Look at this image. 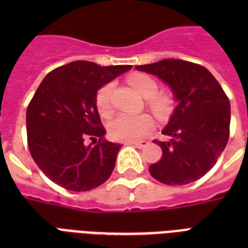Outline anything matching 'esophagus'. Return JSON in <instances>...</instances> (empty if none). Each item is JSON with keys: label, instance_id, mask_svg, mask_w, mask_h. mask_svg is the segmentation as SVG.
Wrapping results in <instances>:
<instances>
[{"label": "esophagus", "instance_id": "esophagus-1", "mask_svg": "<svg viewBox=\"0 0 248 248\" xmlns=\"http://www.w3.org/2000/svg\"><path fill=\"white\" fill-rule=\"evenodd\" d=\"M130 144H131V145H134L135 148H139V149H141V148L147 147L148 141L143 140V141H138V143H130Z\"/></svg>", "mask_w": 248, "mask_h": 248}]
</instances>
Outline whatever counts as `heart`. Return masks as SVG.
<instances>
[{"label": "heart", "mask_w": 248, "mask_h": 248, "mask_svg": "<svg viewBox=\"0 0 248 248\" xmlns=\"http://www.w3.org/2000/svg\"><path fill=\"white\" fill-rule=\"evenodd\" d=\"M127 82L145 97L147 108L159 121L167 120L175 107V96L169 90H158V82L153 77L144 73H134L128 76ZM114 85L108 82L97 90L95 103L96 108L103 117H109L113 113L112 95ZM155 126L153 117L143 113L138 116L120 114L109 124V132L113 139L134 143L149 135Z\"/></svg>", "instance_id": "1"}]
</instances>
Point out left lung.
I'll list each match as a JSON object with an SVG mask.
<instances>
[{"label": "left lung", "mask_w": 248, "mask_h": 248, "mask_svg": "<svg viewBox=\"0 0 248 248\" xmlns=\"http://www.w3.org/2000/svg\"><path fill=\"white\" fill-rule=\"evenodd\" d=\"M135 68L169 83L179 101L162 131L169 140H153L162 149V157L149 166V172L167 185L198 180L214 167L229 139L227 93L211 72L192 62L163 59Z\"/></svg>", "instance_id": "8db88e82"}]
</instances>
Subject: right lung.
<instances>
[{
  "mask_svg": "<svg viewBox=\"0 0 248 248\" xmlns=\"http://www.w3.org/2000/svg\"><path fill=\"white\" fill-rule=\"evenodd\" d=\"M131 68L77 60L41 82L27 109V139L32 158L50 180L75 192L108 180L121 144L105 140L95 96L101 86Z\"/></svg>",
  "mask_w": 248,
  "mask_h": 248,
  "instance_id": "add662e5",
  "label": "right lung"
}]
</instances>
